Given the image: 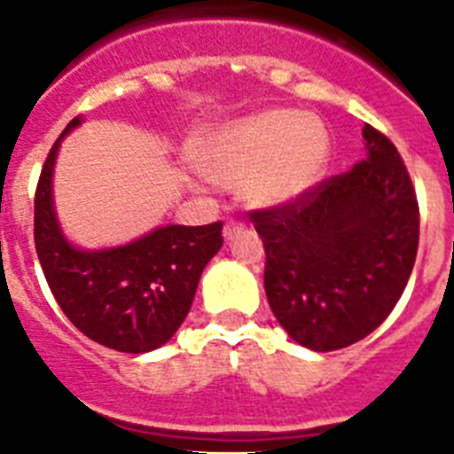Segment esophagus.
Wrapping results in <instances>:
<instances>
[{
	"label": "esophagus",
	"mask_w": 454,
	"mask_h": 454,
	"mask_svg": "<svg viewBox=\"0 0 454 454\" xmlns=\"http://www.w3.org/2000/svg\"><path fill=\"white\" fill-rule=\"evenodd\" d=\"M242 233V223L240 221H228L226 226H223V238H226L228 242L233 240V238H238V235Z\"/></svg>",
	"instance_id": "esophagus-1"
}]
</instances>
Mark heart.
<instances>
[{
    "mask_svg": "<svg viewBox=\"0 0 454 454\" xmlns=\"http://www.w3.org/2000/svg\"><path fill=\"white\" fill-rule=\"evenodd\" d=\"M192 162L212 184L240 191L249 207L273 209L299 200L323 178L330 134L316 115L259 110L200 137Z\"/></svg>",
    "mask_w": 454,
    "mask_h": 454,
    "instance_id": "obj_1",
    "label": "heart"
}]
</instances>
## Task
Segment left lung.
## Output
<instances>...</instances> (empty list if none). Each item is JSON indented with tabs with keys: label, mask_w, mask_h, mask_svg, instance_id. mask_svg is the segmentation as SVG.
Segmentation results:
<instances>
[{
	"label": "left lung",
	"mask_w": 454,
	"mask_h": 454,
	"mask_svg": "<svg viewBox=\"0 0 454 454\" xmlns=\"http://www.w3.org/2000/svg\"><path fill=\"white\" fill-rule=\"evenodd\" d=\"M365 160L290 205L252 214L270 310L297 344L337 351L380 327L415 266L419 207L395 145L363 127Z\"/></svg>",
	"instance_id": "obj_1"
}]
</instances>
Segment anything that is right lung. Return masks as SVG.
I'll list each match as a JSON object with an SVG mask.
<instances>
[{
	"instance_id": "add662e5",
	"label": "right lung",
	"mask_w": 454,
	"mask_h": 454,
	"mask_svg": "<svg viewBox=\"0 0 454 454\" xmlns=\"http://www.w3.org/2000/svg\"><path fill=\"white\" fill-rule=\"evenodd\" d=\"M74 117L53 144L35 195V247L46 283L70 323L122 353L167 344L195 299L200 276L223 245L221 221L209 226H157L127 245L82 249L67 240L53 205V167L60 141L77 129Z\"/></svg>"
}]
</instances>
